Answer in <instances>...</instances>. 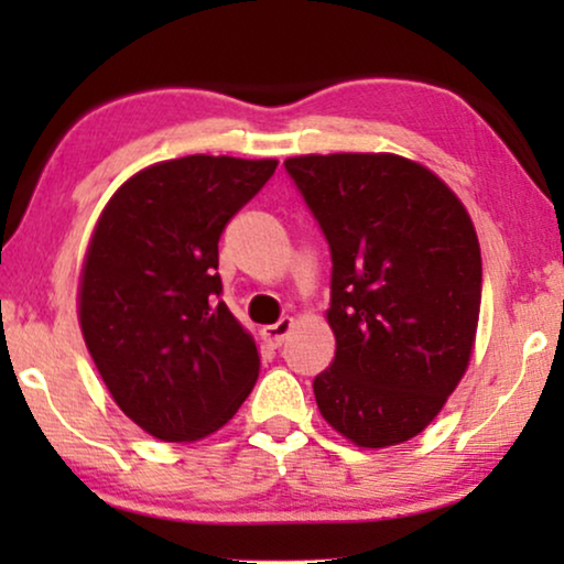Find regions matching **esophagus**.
Listing matches in <instances>:
<instances>
[{
    "label": "esophagus",
    "instance_id": "1",
    "mask_svg": "<svg viewBox=\"0 0 564 564\" xmlns=\"http://www.w3.org/2000/svg\"><path fill=\"white\" fill-rule=\"evenodd\" d=\"M292 326H295V321H292V318H282V321H276L274 326H264V328H261V336H264V341H267L269 346H282L284 338L290 336Z\"/></svg>",
    "mask_w": 564,
    "mask_h": 564
}]
</instances>
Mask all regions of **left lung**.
Listing matches in <instances>:
<instances>
[{
  "instance_id": "1",
  "label": "left lung",
  "mask_w": 564,
  "mask_h": 564,
  "mask_svg": "<svg viewBox=\"0 0 564 564\" xmlns=\"http://www.w3.org/2000/svg\"><path fill=\"white\" fill-rule=\"evenodd\" d=\"M330 246L334 361L313 380L318 411L365 449L419 436L473 359L480 243L462 199L398 153L284 161Z\"/></svg>"
}]
</instances>
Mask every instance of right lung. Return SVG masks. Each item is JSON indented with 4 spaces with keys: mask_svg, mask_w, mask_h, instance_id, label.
<instances>
[{
    "mask_svg": "<svg viewBox=\"0 0 564 564\" xmlns=\"http://www.w3.org/2000/svg\"><path fill=\"white\" fill-rule=\"evenodd\" d=\"M280 161H159L115 189L82 261L84 344L122 413L184 444L234 419L259 377V349L228 305L218 241Z\"/></svg>",
    "mask_w": 564,
    "mask_h": 564,
    "instance_id": "right-lung-1",
    "label": "right lung"
}]
</instances>
